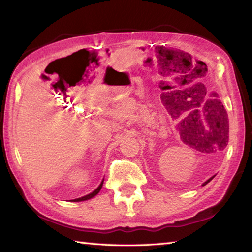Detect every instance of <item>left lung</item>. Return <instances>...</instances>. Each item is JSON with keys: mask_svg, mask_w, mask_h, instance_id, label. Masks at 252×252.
<instances>
[{"mask_svg": "<svg viewBox=\"0 0 252 252\" xmlns=\"http://www.w3.org/2000/svg\"><path fill=\"white\" fill-rule=\"evenodd\" d=\"M202 86L204 88V85H202ZM204 95H206V94H204L203 97ZM203 97L200 99H198L196 95L195 97H191V98H197V100H198L197 103L194 104L195 107L191 108L193 110H196V118H195V121L193 123V126H191V129L189 132V140L183 139V142L190 146H196V149H198L197 146H199V145L202 146V144H204V143H213L215 139L219 138V140H220L222 137H226V139L222 140H225L223 141V145H227L228 133H229V125H228V117H227V112L225 110V108H223L220 100H218L217 98H213L212 100H207V101L205 102L204 108H205L206 113H207V116L212 114V117L207 118L209 126L205 127L204 123L202 122V113H200V111H198L197 109H196V108H199V106H200L199 102L203 101ZM184 99H186V98H184ZM177 101L174 102V104H175V106H174V109H175L176 112L185 111L186 109H189L186 107H185V109H182L181 103H177ZM178 104H180V107H178ZM177 107L180 109V111L177 110ZM205 128L206 129V130H204ZM196 144H197L198 145L196 146ZM214 177H215V175L210 177L209 180L206 181L203 184V186L212 181Z\"/></svg>", "mask_w": 252, "mask_h": 252, "instance_id": "1", "label": "left lung"}]
</instances>
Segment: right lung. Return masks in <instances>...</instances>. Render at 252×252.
I'll return each instance as SVG.
<instances>
[{
	"label": "right lung",
	"instance_id": "obj_1",
	"mask_svg": "<svg viewBox=\"0 0 252 252\" xmlns=\"http://www.w3.org/2000/svg\"><path fill=\"white\" fill-rule=\"evenodd\" d=\"M102 184H103V180H102V182H101V184H100V185L97 187V189H95L93 191V193H90V194H88V195H86V196H84V197L76 198V199H71L70 202H84V200H88V199H90V198L94 197V196L99 193L100 189H101Z\"/></svg>",
	"mask_w": 252,
	"mask_h": 252
}]
</instances>
